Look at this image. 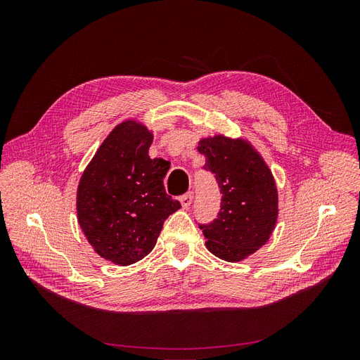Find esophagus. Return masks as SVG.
<instances>
[{
	"mask_svg": "<svg viewBox=\"0 0 360 360\" xmlns=\"http://www.w3.org/2000/svg\"><path fill=\"white\" fill-rule=\"evenodd\" d=\"M192 200H193V193H192V192H188V193L181 195V197H180V202H181L183 209H188V207L192 204Z\"/></svg>",
	"mask_w": 360,
	"mask_h": 360,
	"instance_id": "esophagus-1",
	"label": "esophagus"
}]
</instances>
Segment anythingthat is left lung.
<instances>
[{
  "instance_id": "1",
  "label": "left lung",
  "mask_w": 360,
  "mask_h": 360,
  "mask_svg": "<svg viewBox=\"0 0 360 360\" xmlns=\"http://www.w3.org/2000/svg\"><path fill=\"white\" fill-rule=\"evenodd\" d=\"M204 171L214 174L221 210L210 224H200L205 246L225 261H240L263 246L278 219V191L266 162L243 139L222 135L201 139Z\"/></svg>"
}]
</instances>
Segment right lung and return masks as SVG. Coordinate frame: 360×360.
<instances>
[{"instance_id":"add662e5","label":"right lung","mask_w":360,"mask_h":360,"mask_svg":"<svg viewBox=\"0 0 360 360\" xmlns=\"http://www.w3.org/2000/svg\"><path fill=\"white\" fill-rule=\"evenodd\" d=\"M153 135L132 120L108 135L85 168L76 195L78 222L101 257L134 264L153 250L180 202L165 192L162 159H150Z\"/></svg>"}]
</instances>
